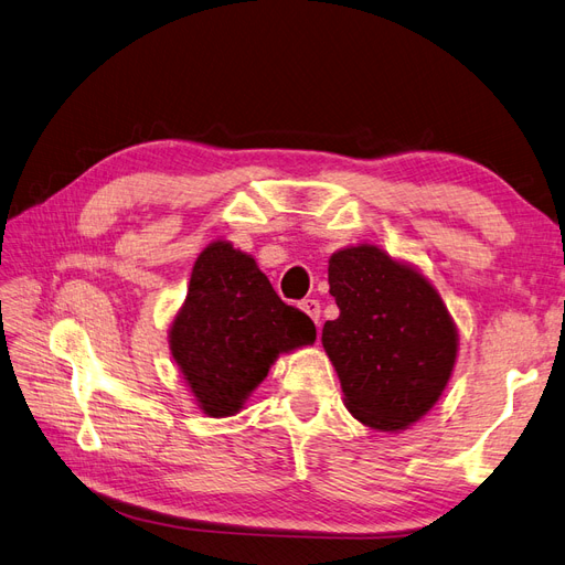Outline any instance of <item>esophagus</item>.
<instances>
[{
	"instance_id": "obj_1",
	"label": "esophagus",
	"mask_w": 565,
	"mask_h": 565,
	"mask_svg": "<svg viewBox=\"0 0 565 565\" xmlns=\"http://www.w3.org/2000/svg\"><path fill=\"white\" fill-rule=\"evenodd\" d=\"M300 309H302V312H305L309 319H312V321L319 326V317H321V305H319V300L307 298V300L300 302Z\"/></svg>"
}]
</instances>
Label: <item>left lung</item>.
Instances as JSON below:
<instances>
[{
    "label": "left lung",
    "mask_w": 565,
    "mask_h": 565,
    "mask_svg": "<svg viewBox=\"0 0 565 565\" xmlns=\"http://www.w3.org/2000/svg\"><path fill=\"white\" fill-rule=\"evenodd\" d=\"M331 296L340 309L321 344L348 408L375 431H404L439 402L458 359V329L439 290L411 263L373 244L335 250Z\"/></svg>",
    "instance_id": "obj_1"
}]
</instances>
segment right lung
<instances>
[{"mask_svg":"<svg viewBox=\"0 0 565 565\" xmlns=\"http://www.w3.org/2000/svg\"><path fill=\"white\" fill-rule=\"evenodd\" d=\"M315 340L312 319L286 305L256 258L225 239L199 253L169 329L173 363L209 417L239 413L279 354Z\"/></svg>","mask_w":565,"mask_h":565,"instance_id":"right-lung-1","label":"right lung"}]
</instances>
